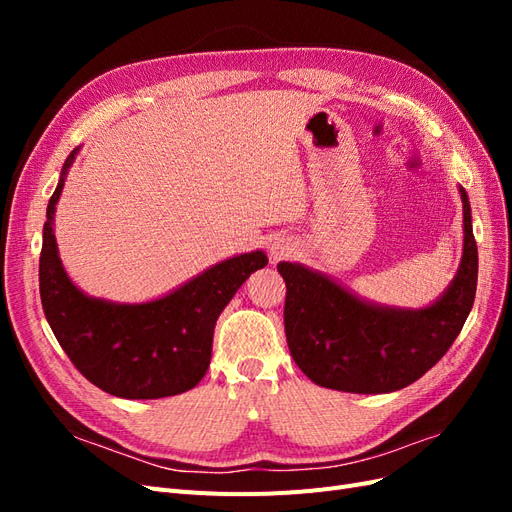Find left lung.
<instances>
[{
  "mask_svg": "<svg viewBox=\"0 0 512 512\" xmlns=\"http://www.w3.org/2000/svg\"><path fill=\"white\" fill-rule=\"evenodd\" d=\"M459 192L461 267L451 288L427 309L374 307L320 273L292 262L277 265L286 282V342L309 380L333 391L391 393L416 382L453 346L472 309L478 277L468 194Z\"/></svg>",
  "mask_w": 512,
  "mask_h": 512,
  "instance_id": "8db88e82",
  "label": "left lung"
}]
</instances>
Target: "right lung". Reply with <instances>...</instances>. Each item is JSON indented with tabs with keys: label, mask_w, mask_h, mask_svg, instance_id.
I'll return each instance as SVG.
<instances>
[{
	"label": "right lung",
	"mask_w": 512,
	"mask_h": 512,
	"mask_svg": "<svg viewBox=\"0 0 512 512\" xmlns=\"http://www.w3.org/2000/svg\"><path fill=\"white\" fill-rule=\"evenodd\" d=\"M46 207L40 252V299L44 316L68 359L98 389L123 399H160L194 389L207 374L213 329L222 309L256 269L262 252L241 254L211 267L168 297L143 305L89 299L61 267L53 213L66 170Z\"/></svg>",
	"instance_id": "obj_1"
}]
</instances>
